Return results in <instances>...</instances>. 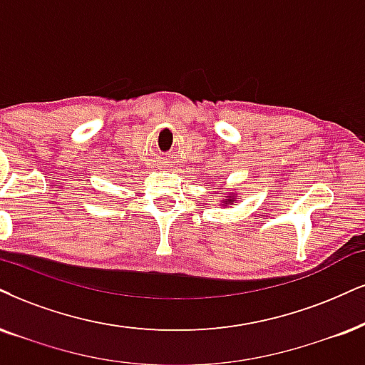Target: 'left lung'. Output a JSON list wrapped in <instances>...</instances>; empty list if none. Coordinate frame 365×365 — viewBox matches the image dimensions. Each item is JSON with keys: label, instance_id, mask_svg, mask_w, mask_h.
<instances>
[{"label": "left lung", "instance_id": "8db88e82", "mask_svg": "<svg viewBox=\"0 0 365 365\" xmlns=\"http://www.w3.org/2000/svg\"><path fill=\"white\" fill-rule=\"evenodd\" d=\"M220 195H223V187H222V192H220ZM238 201V197H237V192H227V196H223L222 200H220V206H232V205H235Z\"/></svg>", "mask_w": 365, "mask_h": 365}]
</instances>
